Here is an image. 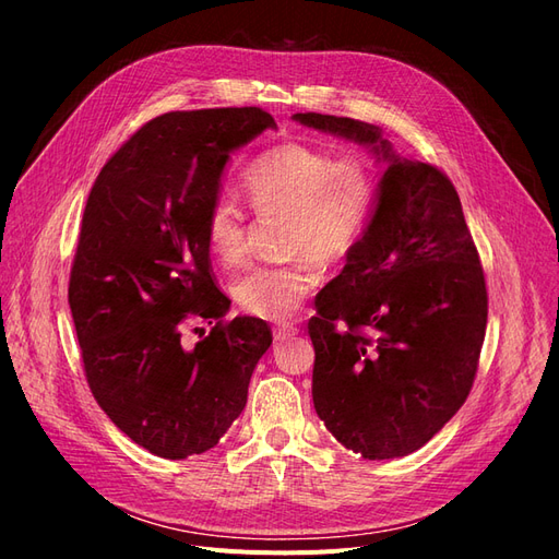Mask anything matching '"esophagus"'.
<instances>
[{
    "mask_svg": "<svg viewBox=\"0 0 559 559\" xmlns=\"http://www.w3.org/2000/svg\"><path fill=\"white\" fill-rule=\"evenodd\" d=\"M295 334H299V328L295 325V322H278V325L274 328V338L276 341H285V338H290Z\"/></svg>",
    "mask_w": 559,
    "mask_h": 559,
    "instance_id": "obj_1",
    "label": "esophagus"
}]
</instances>
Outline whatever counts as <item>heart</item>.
<instances>
[{
    "mask_svg": "<svg viewBox=\"0 0 559 559\" xmlns=\"http://www.w3.org/2000/svg\"><path fill=\"white\" fill-rule=\"evenodd\" d=\"M241 186L258 211H285L283 241L293 255L250 266L234 283V297L258 318H290L318 285L322 260H346L362 241L376 206L373 171L357 157L334 159L287 141L248 162ZM206 241L227 266L246 255V215L225 197L206 211Z\"/></svg>",
    "mask_w": 559,
    "mask_h": 559,
    "instance_id": "obj_1",
    "label": "heart"
}]
</instances>
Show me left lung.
<instances>
[{
	"label": "left lung",
	"instance_id": "obj_1",
	"mask_svg": "<svg viewBox=\"0 0 559 559\" xmlns=\"http://www.w3.org/2000/svg\"><path fill=\"white\" fill-rule=\"evenodd\" d=\"M297 122L371 146L388 162L362 241L316 297L313 406L365 460L416 453L474 385L488 290L450 178L392 151L376 124L322 114Z\"/></svg>",
	"mask_w": 559,
	"mask_h": 559
}]
</instances>
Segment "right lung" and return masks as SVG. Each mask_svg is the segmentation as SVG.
<instances>
[{
  "mask_svg": "<svg viewBox=\"0 0 559 559\" xmlns=\"http://www.w3.org/2000/svg\"><path fill=\"white\" fill-rule=\"evenodd\" d=\"M274 118L258 106L171 111L143 124L102 167L83 211L69 309L83 371L102 411L167 460L206 453L239 418L272 346L264 320H225L206 211L229 153ZM214 328L194 347V321Z\"/></svg>",
  "mask_w": 559,
  "mask_h": 559,
  "instance_id": "right-lung-1",
  "label": "right lung"
}]
</instances>
